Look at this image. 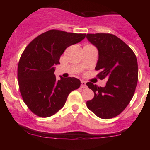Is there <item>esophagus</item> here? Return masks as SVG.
Segmentation results:
<instances>
[{
    "label": "esophagus",
    "mask_w": 150,
    "mask_h": 150,
    "mask_svg": "<svg viewBox=\"0 0 150 150\" xmlns=\"http://www.w3.org/2000/svg\"><path fill=\"white\" fill-rule=\"evenodd\" d=\"M81 88H83V89H86V88L87 87V85H86V83H85V81H81Z\"/></svg>",
    "instance_id": "obj_1"
}]
</instances>
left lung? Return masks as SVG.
Returning a JSON list of instances; mask_svg holds the SVG:
<instances>
[{
	"instance_id": "1",
	"label": "left lung",
	"mask_w": 150,
	"mask_h": 150,
	"mask_svg": "<svg viewBox=\"0 0 150 150\" xmlns=\"http://www.w3.org/2000/svg\"><path fill=\"white\" fill-rule=\"evenodd\" d=\"M89 42L98 50L95 69L100 80L108 79L104 87L87 83L94 97L87 102V108L102 119L120 115L130 103L138 81V63L132 49L117 37L110 33L87 34Z\"/></svg>"
}]
</instances>
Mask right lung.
<instances>
[{
	"label": "right lung",
	"mask_w": 150,
	"mask_h": 150,
	"mask_svg": "<svg viewBox=\"0 0 150 150\" xmlns=\"http://www.w3.org/2000/svg\"><path fill=\"white\" fill-rule=\"evenodd\" d=\"M86 34L52 29L37 37L26 46L18 67L20 91L28 108L41 117H48L63 108L67 96L81 86L74 77L56 79L54 65L67 47Z\"/></svg>",
	"instance_id": "obj_1"
}]
</instances>
